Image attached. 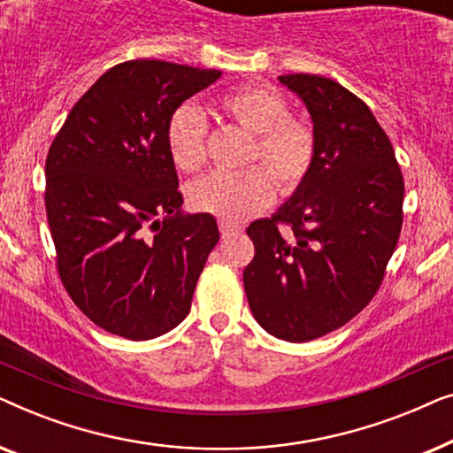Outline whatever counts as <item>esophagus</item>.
<instances>
[{
	"instance_id": "34e87169",
	"label": "esophagus",
	"mask_w": 453,
	"mask_h": 453,
	"mask_svg": "<svg viewBox=\"0 0 453 453\" xmlns=\"http://www.w3.org/2000/svg\"><path fill=\"white\" fill-rule=\"evenodd\" d=\"M219 228H220V234L222 239H228V237H234V234H239L243 228L239 225H234V222H228V220H220L219 222Z\"/></svg>"
}]
</instances>
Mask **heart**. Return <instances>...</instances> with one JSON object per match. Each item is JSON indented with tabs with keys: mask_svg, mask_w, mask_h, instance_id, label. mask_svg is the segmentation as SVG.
<instances>
[{
	"mask_svg": "<svg viewBox=\"0 0 453 453\" xmlns=\"http://www.w3.org/2000/svg\"><path fill=\"white\" fill-rule=\"evenodd\" d=\"M228 119L253 134L243 171H214L189 188L197 212L222 220H243L274 196H293L311 175L318 160V135L307 121L290 117V104L270 86H243L220 98ZM166 148L181 173H197L208 160V123L194 104H179L166 121Z\"/></svg>",
	"mask_w": 453,
	"mask_h": 453,
	"instance_id": "b5f03b06",
	"label": "heart"
}]
</instances>
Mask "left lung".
<instances>
[{"label": "left lung", "mask_w": 453, "mask_h": 453, "mask_svg": "<svg viewBox=\"0 0 453 453\" xmlns=\"http://www.w3.org/2000/svg\"><path fill=\"white\" fill-rule=\"evenodd\" d=\"M278 80L311 113L318 160L272 219L247 226L256 256L243 284L265 332L307 342L342 327L380 290L402 231L404 177L388 134L357 95L315 73Z\"/></svg>", "instance_id": "1"}]
</instances>
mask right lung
Here are the masks:
<instances>
[{
    "mask_svg": "<svg viewBox=\"0 0 453 453\" xmlns=\"http://www.w3.org/2000/svg\"><path fill=\"white\" fill-rule=\"evenodd\" d=\"M220 76L160 59L123 61L84 92L51 142L45 210L55 264L72 301L104 332L150 340L189 313L220 234L212 214L179 210L166 121Z\"/></svg>",
    "mask_w": 453,
    "mask_h": 453,
    "instance_id": "right-lung-1",
    "label": "right lung"
}]
</instances>
